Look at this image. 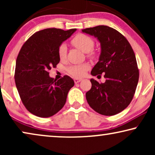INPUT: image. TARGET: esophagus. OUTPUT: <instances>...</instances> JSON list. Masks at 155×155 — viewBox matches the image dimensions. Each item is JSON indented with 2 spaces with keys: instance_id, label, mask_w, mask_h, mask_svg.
Listing matches in <instances>:
<instances>
[{
  "instance_id": "34e87169",
  "label": "esophagus",
  "mask_w": 155,
  "mask_h": 155,
  "mask_svg": "<svg viewBox=\"0 0 155 155\" xmlns=\"http://www.w3.org/2000/svg\"><path fill=\"white\" fill-rule=\"evenodd\" d=\"M80 81H82L81 78H74V82H75V84L78 83V82H80Z\"/></svg>"
}]
</instances>
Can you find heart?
<instances>
[{
	"instance_id": "heart-1",
	"label": "heart",
	"mask_w": 155,
	"mask_h": 155,
	"mask_svg": "<svg viewBox=\"0 0 155 155\" xmlns=\"http://www.w3.org/2000/svg\"><path fill=\"white\" fill-rule=\"evenodd\" d=\"M72 44L76 47L80 48L82 51L88 53L90 54H93L92 51L94 48V41L92 38L89 37L88 35L82 33H79L76 35L71 40ZM58 56L61 59H64L67 55V46L65 43H62L59 46L58 49ZM90 68L88 63H82V64L71 65L66 68V71L70 75L76 78L82 77L84 75L86 71Z\"/></svg>"
}]
</instances>
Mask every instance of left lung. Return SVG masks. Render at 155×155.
<instances>
[{
  "mask_svg": "<svg viewBox=\"0 0 155 155\" xmlns=\"http://www.w3.org/2000/svg\"><path fill=\"white\" fill-rule=\"evenodd\" d=\"M97 37L101 44L99 61L91 74H104V83L91 79L92 87L86 93L92 109L104 116L124 111L132 101L139 80L135 53L126 38L119 31L105 25L82 29Z\"/></svg>",
  "mask_w": 155,
  "mask_h": 155,
  "instance_id": "obj_1",
  "label": "left lung"
}]
</instances>
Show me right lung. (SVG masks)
<instances>
[{
    "label": "right lung",
    "mask_w": 155,
    "mask_h": 155,
    "mask_svg": "<svg viewBox=\"0 0 155 155\" xmlns=\"http://www.w3.org/2000/svg\"><path fill=\"white\" fill-rule=\"evenodd\" d=\"M76 31L48 28L31 35L17 57L15 81L25 108L41 118L54 116L65 105L69 90L74 86L71 77L60 80L49 77L48 71L60 61L58 49Z\"/></svg>",
    "instance_id": "obj_1"
}]
</instances>
